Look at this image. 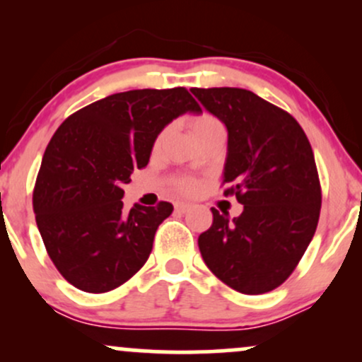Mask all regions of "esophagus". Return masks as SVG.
I'll list each match as a JSON object with an SVG mask.
<instances>
[{"instance_id": "obj_1", "label": "esophagus", "mask_w": 362, "mask_h": 362, "mask_svg": "<svg viewBox=\"0 0 362 362\" xmlns=\"http://www.w3.org/2000/svg\"><path fill=\"white\" fill-rule=\"evenodd\" d=\"M189 209L190 204H187V202H177L175 204V211H178V213H187Z\"/></svg>"}]
</instances>
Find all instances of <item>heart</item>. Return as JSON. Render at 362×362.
I'll return each instance as SVG.
<instances>
[{
  "instance_id": "1",
  "label": "heart",
  "mask_w": 362,
  "mask_h": 362,
  "mask_svg": "<svg viewBox=\"0 0 362 362\" xmlns=\"http://www.w3.org/2000/svg\"><path fill=\"white\" fill-rule=\"evenodd\" d=\"M190 129H192V134L194 136H199L202 134V132H207V131H213V129H223L221 122H219L218 119L213 117V115H199V117H195L192 120V124H190ZM161 141H163V136H161L160 139H158L156 146H160ZM180 189L184 190V192H190V190L195 189V184L194 182H182L180 184Z\"/></svg>"
}]
</instances>
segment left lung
Wrapping results in <instances>:
<instances>
[{
  "instance_id": "8db88e82",
  "label": "left lung",
  "mask_w": 362,
  "mask_h": 362,
  "mask_svg": "<svg viewBox=\"0 0 362 362\" xmlns=\"http://www.w3.org/2000/svg\"><path fill=\"white\" fill-rule=\"evenodd\" d=\"M228 131L223 184L243 213L213 211L199 236L209 271L243 294L281 286L306 252L318 224L322 192L310 141L293 115L243 88H192Z\"/></svg>"
}]
</instances>
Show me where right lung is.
<instances>
[{"label": "right lung", "instance_id": "add662e5", "mask_svg": "<svg viewBox=\"0 0 362 362\" xmlns=\"http://www.w3.org/2000/svg\"><path fill=\"white\" fill-rule=\"evenodd\" d=\"M201 114L185 88L131 90L69 115L45 148L34 213L49 257L69 284L107 293L146 264L170 202L124 211V185L144 168L173 119Z\"/></svg>", "mask_w": 362, "mask_h": 362}]
</instances>
